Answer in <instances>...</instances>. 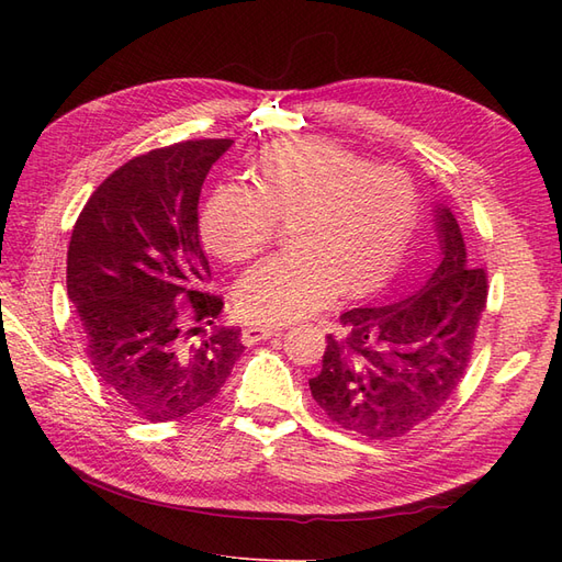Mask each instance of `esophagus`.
I'll return each instance as SVG.
<instances>
[{"label":"esophagus","instance_id":"34e87169","mask_svg":"<svg viewBox=\"0 0 562 562\" xmlns=\"http://www.w3.org/2000/svg\"><path fill=\"white\" fill-rule=\"evenodd\" d=\"M281 330H283L281 326H246V328L241 330V342H244L246 347L258 345V342H262V339H269V337L279 335Z\"/></svg>","mask_w":562,"mask_h":562}]
</instances>
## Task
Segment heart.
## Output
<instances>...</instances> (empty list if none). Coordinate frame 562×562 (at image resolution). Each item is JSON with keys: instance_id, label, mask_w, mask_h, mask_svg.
<instances>
[{"instance_id": "heart-1", "label": "heart", "mask_w": 562, "mask_h": 562, "mask_svg": "<svg viewBox=\"0 0 562 562\" xmlns=\"http://www.w3.org/2000/svg\"><path fill=\"white\" fill-rule=\"evenodd\" d=\"M255 187L220 184L203 203L201 239L225 262H246L291 220L293 250L236 285L252 321L288 323L342 297H366L394 274L417 220V187L403 168L370 164L326 138L281 140L250 168Z\"/></svg>"}]
</instances>
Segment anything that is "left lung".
<instances>
[{"label": "left lung", "instance_id": "8db88e82", "mask_svg": "<svg viewBox=\"0 0 562 562\" xmlns=\"http://www.w3.org/2000/svg\"><path fill=\"white\" fill-rule=\"evenodd\" d=\"M438 260L407 295L339 316L328 335L314 401L339 427L389 440L440 411L462 382L487 302L485 269L473 267L462 229L443 203L434 209Z\"/></svg>", "mask_w": 562, "mask_h": 562}]
</instances>
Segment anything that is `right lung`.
<instances>
[{"instance_id":"1","label":"right lung","mask_w":562,"mask_h":562,"mask_svg":"<svg viewBox=\"0 0 562 562\" xmlns=\"http://www.w3.org/2000/svg\"><path fill=\"white\" fill-rule=\"evenodd\" d=\"M234 140L151 149L103 180L67 248V297L110 394L143 419L209 405L244 353L239 328H213L223 297L203 293L199 194Z\"/></svg>"}]
</instances>
